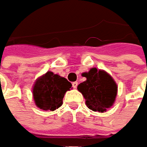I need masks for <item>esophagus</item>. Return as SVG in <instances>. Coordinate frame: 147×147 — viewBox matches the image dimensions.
<instances>
[{
    "mask_svg": "<svg viewBox=\"0 0 147 147\" xmlns=\"http://www.w3.org/2000/svg\"><path fill=\"white\" fill-rule=\"evenodd\" d=\"M77 85H78L77 82H72V86H73L74 88H77Z\"/></svg>",
    "mask_w": 147,
    "mask_h": 147,
    "instance_id": "esophagus-1",
    "label": "esophagus"
}]
</instances>
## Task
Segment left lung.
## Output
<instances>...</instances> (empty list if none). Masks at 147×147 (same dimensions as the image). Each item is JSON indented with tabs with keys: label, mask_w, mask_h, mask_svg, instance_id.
Masks as SVG:
<instances>
[{
	"label": "left lung",
	"mask_w": 147,
	"mask_h": 147,
	"mask_svg": "<svg viewBox=\"0 0 147 147\" xmlns=\"http://www.w3.org/2000/svg\"><path fill=\"white\" fill-rule=\"evenodd\" d=\"M87 80L77 86L86 100L87 106L98 112L106 111L112 106L117 93V86L113 78L105 71L92 68L88 72L82 73Z\"/></svg>",
	"instance_id": "obj_1"
}]
</instances>
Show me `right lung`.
Instances as JSON below:
<instances>
[{
  "label": "right lung",
  "instance_id": "right-lung-1",
  "mask_svg": "<svg viewBox=\"0 0 147 147\" xmlns=\"http://www.w3.org/2000/svg\"><path fill=\"white\" fill-rule=\"evenodd\" d=\"M66 78L52 71L39 77L33 87V98L37 107L44 111H54L63 104L66 91L71 88Z\"/></svg>",
  "mask_w": 147,
  "mask_h": 147
}]
</instances>
